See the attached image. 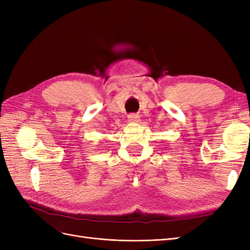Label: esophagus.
Listing matches in <instances>:
<instances>
[{
    "label": "esophagus",
    "instance_id": "1",
    "mask_svg": "<svg viewBox=\"0 0 250 250\" xmlns=\"http://www.w3.org/2000/svg\"><path fill=\"white\" fill-rule=\"evenodd\" d=\"M140 121V116L135 115V113H131V115L128 116V122L130 123H137Z\"/></svg>",
    "mask_w": 250,
    "mask_h": 250
}]
</instances>
